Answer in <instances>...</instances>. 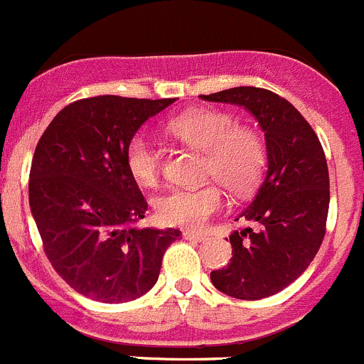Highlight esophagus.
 I'll return each instance as SVG.
<instances>
[{
    "label": "esophagus",
    "mask_w": 364,
    "mask_h": 364,
    "mask_svg": "<svg viewBox=\"0 0 364 364\" xmlns=\"http://www.w3.org/2000/svg\"><path fill=\"white\" fill-rule=\"evenodd\" d=\"M183 237H186L187 240H191V242H203V240L208 239V237L200 235V233H193V232H186L183 233Z\"/></svg>",
    "instance_id": "34e87169"
}]
</instances>
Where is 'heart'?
<instances>
[{
    "label": "heart",
    "instance_id": "1",
    "mask_svg": "<svg viewBox=\"0 0 364 364\" xmlns=\"http://www.w3.org/2000/svg\"><path fill=\"white\" fill-rule=\"evenodd\" d=\"M170 131L187 145L205 152L203 175L225 183L235 196L257 189L267 166V145L257 129L239 125L232 113L219 109H194L171 118ZM125 164L139 186H157L163 170L159 146L145 132L129 141ZM226 196L215 182L189 189H173L154 203L163 225L201 230L208 219L223 210Z\"/></svg>",
    "mask_w": 364,
    "mask_h": 364
}]
</instances>
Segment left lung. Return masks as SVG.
Returning <instances> with one entry per match:
<instances>
[{
	"label": "left lung",
	"instance_id": "1",
	"mask_svg": "<svg viewBox=\"0 0 364 364\" xmlns=\"http://www.w3.org/2000/svg\"><path fill=\"white\" fill-rule=\"evenodd\" d=\"M201 99L246 107L265 132L269 159L257 196L237 218L253 226L230 235L233 257L210 272L212 285L235 299L274 296L308 269L326 235V154L303 114L271 90L237 86Z\"/></svg>",
	"mask_w": 364,
	"mask_h": 364
}]
</instances>
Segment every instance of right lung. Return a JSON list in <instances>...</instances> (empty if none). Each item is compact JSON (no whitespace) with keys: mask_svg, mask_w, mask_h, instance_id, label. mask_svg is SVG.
I'll use <instances>...</instances> for the list:
<instances>
[{"mask_svg":"<svg viewBox=\"0 0 364 364\" xmlns=\"http://www.w3.org/2000/svg\"><path fill=\"white\" fill-rule=\"evenodd\" d=\"M175 99L99 95L70 102L38 139L30 207L55 271L93 301H134L156 285L175 228H134L149 208L125 164L138 129Z\"/></svg>","mask_w":364,"mask_h":364,"instance_id":"1","label":"right lung"}]
</instances>
